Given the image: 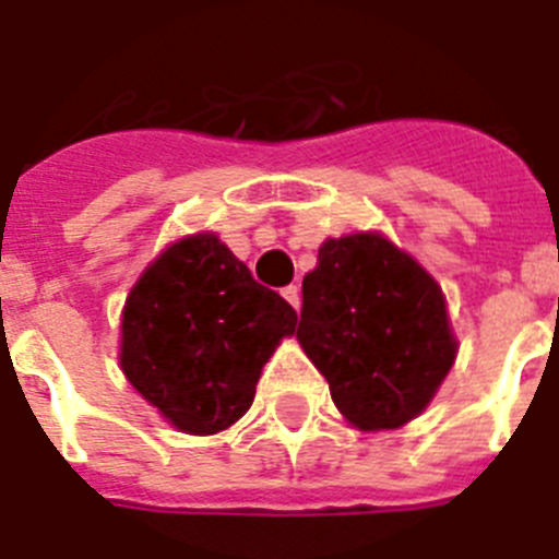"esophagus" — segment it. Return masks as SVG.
<instances>
[{"mask_svg": "<svg viewBox=\"0 0 559 559\" xmlns=\"http://www.w3.org/2000/svg\"><path fill=\"white\" fill-rule=\"evenodd\" d=\"M281 295H284V298H287V301H289V304H293V307H295V309L301 307V289L295 287V284H289V287H287V289H284V293H281Z\"/></svg>", "mask_w": 559, "mask_h": 559, "instance_id": "obj_1", "label": "esophagus"}]
</instances>
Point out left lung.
<instances>
[{"label": "left lung", "instance_id": "obj_1", "mask_svg": "<svg viewBox=\"0 0 559 559\" xmlns=\"http://www.w3.org/2000/svg\"><path fill=\"white\" fill-rule=\"evenodd\" d=\"M298 344L360 431L415 420L457 358L440 284L381 233L321 243L304 275Z\"/></svg>", "mask_w": 559, "mask_h": 559}]
</instances>
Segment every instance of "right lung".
<instances>
[{"label": "right lung", "instance_id": "obj_1", "mask_svg": "<svg viewBox=\"0 0 559 559\" xmlns=\"http://www.w3.org/2000/svg\"><path fill=\"white\" fill-rule=\"evenodd\" d=\"M298 326L215 233L150 261L121 309L119 367L167 424L218 435L252 406L266 360Z\"/></svg>", "mask_w": 559, "mask_h": 559}]
</instances>
